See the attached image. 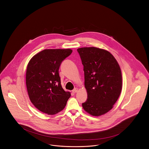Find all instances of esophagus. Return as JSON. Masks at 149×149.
<instances>
[{"label": "esophagus", "mask_w": 149, "mask_h": 149, "mask_svg": "<svg viewBox=\"0 0 149 149\" xmlns=\"http://www.w3.org/2000/svg\"><path fill=\"white\" fill-rule=\"evenodd\" d=\"M77 91H78V89L77 88H75L74 89L72 90V92L74 93H77Z\"/></svg>", "instance_id": "esophagus-1"}]
</instances>
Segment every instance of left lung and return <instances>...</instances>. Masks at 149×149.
I'll list each match as a JSON object with an SVG mask.
<instances>
[{
	"mask_svg": "<svg viewBox=\"0 0 149 149\" xmlns=\"http://www.w3.org/2000/svg\"><path fill=\"white\" fill-rule=\"evenodd\" d=\"M77 50L84 66V85L88 94V99L82 106L91 115L101 116L113 107L120 95V67L113 55L106 50L84 47Z\"/></svg>",
	"mask_w": 149,
	"mask_h": 149,
	"instance_id": "left-lung-1",
	"label": "left lung"
}]
</instances>
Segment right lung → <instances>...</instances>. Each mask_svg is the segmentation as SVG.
I'll use <instances>...</instances> for the list:
<instances>
[{"label": "right lung", "mask_w": 149, "mask_h": 149, "mask_svg": "<svg viewBox=\"0 0 149 149\" xmlns=\"http://www.w3.org/2000/svg\"><path fill=\"white\" fill-rule=\"evenodd\" d=\"M66 49H45L30 60L26 72V85L32 104L48 115L59 113L65 107L71 94L63 89L59 69L72 54Z\"/></svg>", "instance_id": "1"}]
</instances>
